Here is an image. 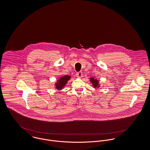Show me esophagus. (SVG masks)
Segmentation results:
<instances>
[{
  "instance_id": "esophagus-1",
  "label": "esophagus",
  "mask_w": 150,
  "mask_h": 150,
  "mask_svg": "<svg viewBox=\"0 0 150 150\" xmlns=\"http://www.w3.org/2000/svg\"><path fill=\"white\" fill-rule=\"evenodd\" d=\"M76 76L78 78H81L83 77V73L81 72H77L76 73Z\"/></svg>"
}]
</instances>
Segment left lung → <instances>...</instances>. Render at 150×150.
<instances>
[{
    "label": "left lung",
    "instance_id": "obj_1",
    "mask_svg": "<svg viewBox=\"0 0 150 150\" xmlns=\"http://www.w3.org/2000/svg\"><path fill=\"white\" fill-rule=\"evenodd\" d=\"M90 81L92 83V86L94 88H99L100 87V84L99 81L96 79H95L94 78H91L90 79Z\"/></svg>",
    "mask_w": 150,
    "mask_h": 150
}]
</instances>
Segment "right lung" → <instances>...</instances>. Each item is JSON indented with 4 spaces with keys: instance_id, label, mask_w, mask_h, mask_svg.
Returning <instances> with one entry per match:
<instances>
[{
    "instance_id": "right-lung-1",
    "label": "right lung",
    "mask_w": 150,
    "mask_h": 150,
    "mask_svg": "<svg viewBox=\"0 0 150 150\" xmlns=\"http://www.w3.org/2000/svg\"><path fill=\"white\" fill-rule=\"evenodd\" d=\"M70 79H71V76L69 75H65L60 77L55 84V88L59 91L62 90L66 85L67 83Z\"/></svg>"
}]
</instances>
